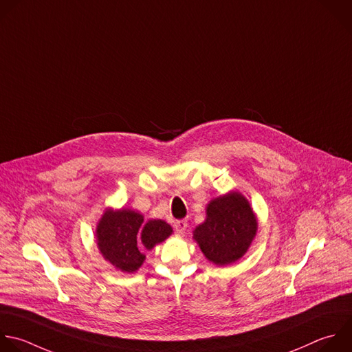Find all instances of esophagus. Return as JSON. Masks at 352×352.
Returning <instances> with one entry per match:
<instances>
[{
	"instance_id": "34e87169",
	"label": "esophagus",
	"mask_w": 352,
	"mask_h": 352,
	"mask_svg": "<svg viewBox=\"0 0 352 352\" xmlns=\"http://www.w3.org/2000/svg\"><path fill=\"white\" fill-rule=\"evenodd\" d=\"M174 228H175V230H177L178 235H184L185 230H186V228H188V221H185V219L175 221V222H174Z\"/></svg>"
}]
</instances>
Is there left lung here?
<instances>
[{"label":"left lung","instance_id":"left-lung-1","mask_svg":"<svg viewBox=\"0 0 352 352\" xmlns=\"http://www.w3.org/2000/svg\"><path fill=\"white\" fill-rule=\"evenodd\" d=\"M257 229L258 219L248 197L229 190L208 201L206 219L193 229V239L210 263L225 267L248 253Z\"/></svg>","mask_w":352,"mask_h":352}]
</instances>
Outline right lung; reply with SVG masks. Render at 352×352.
<instances>
[{
  "label": "right lung",
  "instance_id": "add662e5",
  "mask_svg": "<svg viewBox=\"0 0 352 352\" xmlns=\"http://www.w3.org/2000/svg\"><path fill=\"white\" fill-rule=\"evenodd\" d=\"M171 233V225L163 219L145 222L140 211L107 207L96 223L95 239L99 253L109 264L124 274H134L146 258L140 252V245L152 250Z\"/></svg>",
  "mask_w": 352,
  "mask_h": 352
}]
</instances>
